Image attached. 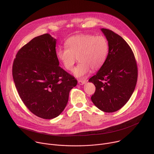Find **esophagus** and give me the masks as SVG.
I'll list each match as a JSON object with an SVG mask.
<instances>
[{
    "instance_id": "34e87169",
    "label": "esophagus",
    "mask_w": 154,
    "mask_h": 154,
    "mask_svg": "<svg viewBox=\"0 0 154 154\" xmlns=\"http://www.w3.org/2000/svg\"><path fill=\"white\" fill-rule=\"evenodd\" d=\"M86 80H78V83L79 84V85H83V84H85V83H86Z\"/></svg>"
}]
</instances>
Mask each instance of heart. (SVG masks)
Wrapping results in <instances>:
<instances>
[{
    "label": "heart",
    "mask_w": 154,
    "mask_h": 154,
    "mask_svg": "<svg viewBox=\"0 0 154 154\" xmlns=\"http://www.w3.org/2000/svg\"><path fill=\"white\" fill-rule=\"evenodd\" d=\"M66 48L57 51V58L64 68L72 71L77 58L80 61L74 69L76 77L83 78L91 69H100L106 61L108 52L106 38L102 35L82 34L69 38L64 42Z\"/></svg>",
    "instance_id": "1"
}]
</instances>
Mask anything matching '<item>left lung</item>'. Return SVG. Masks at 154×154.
Wrapping results in <instances>:
<instances>
[{"instance_id":"obj_1","label":"left lung","mask_w":154,"mask_h":154,"mask_svg":"<svg viewBox=\"0 0 154 154\" xmlns=\"http://www.w3.org/2000/svg\"><path fill=\"white\" fill-rule=\"evenodd\" d=\"M108 43L105 62L89 79L96 86L91 99L100 110L112 113L121 109L132 95L137 82V61L127 42L113 31L101 29Z\"/></svg>"}]
</instances>
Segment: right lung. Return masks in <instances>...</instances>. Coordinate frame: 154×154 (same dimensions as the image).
I'll return each mask as SVG.
<instances>
[{"instance_id": "add662e5", "label": "right lung", "mask_w": 154, "mask_h": 154, "mask_svg": "<svg viewBox=\"0 0 154 154\" xmlns=\"http://www.w3.org/2000/svg\"><path fill=\"white\" fill-rule=\"evenodd\" d=\"M56 41L48 33L34 38L17 52L12 69L21 100L32 113L46 119L62 113L77 83L59 66Z\"/></svg>"}]
</instances>
